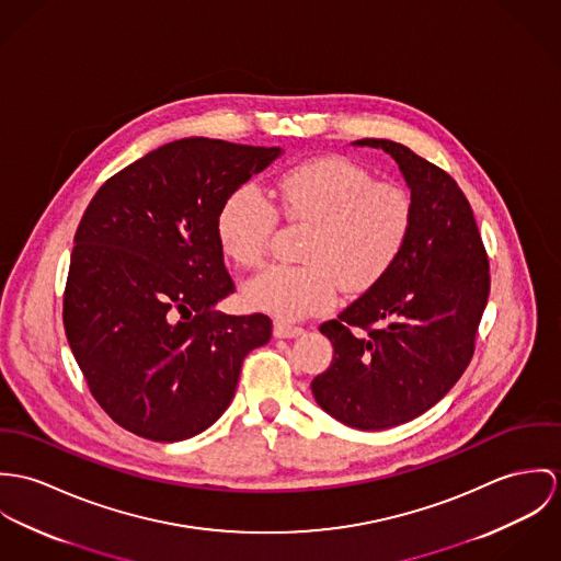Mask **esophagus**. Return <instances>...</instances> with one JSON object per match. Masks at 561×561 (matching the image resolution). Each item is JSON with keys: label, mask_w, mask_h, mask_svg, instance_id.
Returning a JSON list of instances; mask_svg holds the SVG:
<instances>
[{"label": "esophagus", "mask_w": 561, "mask_h": 561, "mask_svg": "<svg viewBox=\"0 0 561 561\" xmlns=\"http://www.w3.org/2000/svg\"><path fill=\"white\" fill-rule=\"evenodd\" d=\"M273 335L275 337H299V335H304V327H295V324L277 320L273 327Z\"/></svg>", "instance_id": "34e87169"}]
</instances>
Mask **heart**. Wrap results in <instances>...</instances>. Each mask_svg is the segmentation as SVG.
Instances as JSON below:
<instances>
[{
    "instance_id": "obj_1",
    "label": "heart",
    "mask_w": 561,
    "mask_h": 561,
    "mask_svg": "<svg viewBox=\"0 0 561 561\" xmlns=\"http://www.w3.org/2000/svg\"><path fill=\"white\" fill-rule=\"evenodd\" d=\"M275 208L295 224H310L301 260L271 266L245 286V301L282 320L327 310L342 288H374L409 243L415 206L407 188L374 181L357 161L324 154L284 170L271 188ZM251 185L221 204L217 234L224 253L241 266H257L271 243L277 213Z\"/></svg>"
}]
</instances>
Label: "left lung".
Returning <instances> with one entry per match:
<instances>
[{"label":"left lung","instance_id":"1","mask_svg":"<svg viewBox=\"0 0 561 561\" xmlns=\"http://www.w3.org/2000/svg\"><path fill=\"white\" fill-rule=\"evenodd\" d=\"M353 144L391 154L415 219L396 266L320 324L333 362L311 380V393L342 424L385 431L426 413L467 370L491 273L473 210L447 172L389 139Z\"/></svg>","mask_w":561,"mask_h":561}]
</instances>
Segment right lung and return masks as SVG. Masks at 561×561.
Segmentation results:
<instances>
[{
  "label": "right lung",
  "mask_w": 561,
  "mask_h": 561,
  "mask_svg": "<svg viewBox=\"0 0 561 561\" xmlns=\"http://www.w3.org/2000/svg\"><path fill=\"white\" fill-rule=\"evenodd\" d=\"M279 148L187 137L137 159L96 191L70 253L64 329L101 409L159 443L213 426L243 359L271 340L264 313L228 316L234 293L217 217Z\"/></svg>",
  "instance_id": "right-lung-1"
}]
</instances>
